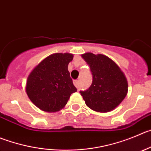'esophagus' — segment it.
I'll use <instances>...</instances> for the list:
<instances>
[{"instance_id":"1","label":"esophagus","mask_w":151,"mask_h":151,"mask_svg":"<svg viewBox=\"0 0 151 151\" xmlns=\"http://www.w3.org/2000/svg\"><path fill=\"white\" fill-rule=\"evenodd\" d=\"M74 85L75 86L77 87V88H79V80H74Z\"/></svg>"}]
</instances>
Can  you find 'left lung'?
Listing matches in <instances>:
<instances>
[{"label":"left lung","mask_w":151,"mask_h":151,"mask_svg":"<svg viewBox=\"0 0 151 151\" xmlns=\"http://www.w3.org/2000/svg\"><path fill=\"white\" fill-rule=\"evenodd\" d=\"M82 57L89 65L92 74L91 86L80 91L86 104L96 112L113 110L127 94L126 77L116 63L105 55L86 53Z\"/></svg>","instance_id":"8db88e82"}]
</instances>
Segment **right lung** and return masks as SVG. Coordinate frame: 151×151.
<instances>
[{
  "mask_svg": "<svg viewBox=\"0 0 151 151\" xmlns=\"http://www.w3.org/2000/svg\"><path fill=\"white\" fill-rule=\"evenodd\" d=\"M71 53H53L42 60L29 74L26 92L35 105L45 112L64 108L72 93L77 91L68 70Z\"/></svg>",
  "mask_w": 151,
  "mask_h": 151,
  "instance_id": "add662e5",
  "label": "right lung"
}]
</instances>
